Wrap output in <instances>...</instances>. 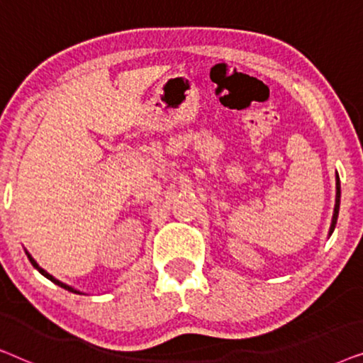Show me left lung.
Listing matches in <instances>:
<instances>
[{
  "label": "left lung",
  "mask_w": 363,
  "mask_h": 363,
  "mask_svg": "<svg viewBox=\"0 0 363 363\" xmlns=\"http://www.w3.org/2000/svg\"><path fill=\"white\" fill-rule=\"evenodd\" d=\"M339 208H340V180L339 175H337V183H335V206H334V215H332V223L329 228V236L334 233L335 225H337V218H339Z\"/></svg>",
  "instance_id": "1"
}]
</instances>
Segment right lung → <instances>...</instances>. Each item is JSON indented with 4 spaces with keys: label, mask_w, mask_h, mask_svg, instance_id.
I'll return each mask as SVG.
<instances>
[{
    "label": "right lung",
    "mask_w": 363,
    "mask_h": 363,
    "mask_svg": "<svg viewBox=\"0 0 363 363\" xmlns=\"http://www.w3.org/2000/svg\"><path fill=\"white\" fill-rule=\"evenodd\" d=\"M26 255H28V259H29V261H31V264H33L34 267H36V269H38L39 272H41V274H43L44 277H48V279H49V281H52V282H54V284H57L59 287H62V289H66V291H69V292H76V294H84V292H81V291H77V289H74V287H72V286H67V284H64V282H61V281H59V279H56V277H54V276H51V274H49V272H48V271H44V269H43V267H41V266H39L36 261H34V257H33L31 255H29V252H28V251H26Z\"/></svg>",
    "instance_id": "add662e5"
}]
</instances>
